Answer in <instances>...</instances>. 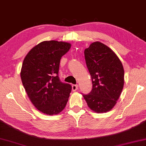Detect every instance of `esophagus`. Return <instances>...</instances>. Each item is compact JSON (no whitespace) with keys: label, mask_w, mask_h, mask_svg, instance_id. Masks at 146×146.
I'll use <instances>...</instances> for the list:
<instances>
[{"label":"esophagus","mask_w":146,"mask_h":146,"mask_svg":"<svg viewBox=\"0 0 146 146\" xmlns=\"http://www.w3.org/2000/svg\"><path fill=\"white\" fill-rule=\"evenodd\" d=\"M78 89V86L77 85H72V90L73 91H75Z\"/></svg>","instance_id":"obj_1"}]
</instances>
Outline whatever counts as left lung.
<instances>
[{"instance_id":"8db88e82","label":"left lung","mask_w":146,"mask_h":146,"mask_svg":"<svg viewBox=\"0 0 146 146\" xmlns=\"http://www.w3.org/2000/svg\"><path fill=\"white\" fill-rule=\"evenodd\" d=\"M84 54L93 88L83 96L93 111L106 113L117 104L123 89V65L109 46L99 41L92 42Z\"/></svg>"}]
</instances>
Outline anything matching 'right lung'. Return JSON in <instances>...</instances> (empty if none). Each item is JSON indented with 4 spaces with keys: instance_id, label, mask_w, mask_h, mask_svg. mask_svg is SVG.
<instances>
[{
    "instance_id": "add662e5",
    "label": "right lung",
    "mask_w": 146,
    "mask_h": 146,
    "mask_svg": "<svg viewBox=\"0 0 146 146\" xmlns=\"http://www.w3.org/2000/svg\"><path fill=\"white\" fill-rule=\"evenodd\" d=\"M69 42L42 41L27 53L23 60L21 77L33 106L46 115H57L65 109L71 86L60 81V60L69 51Z\"/></svg>"
}]
</instances>
